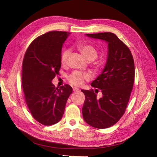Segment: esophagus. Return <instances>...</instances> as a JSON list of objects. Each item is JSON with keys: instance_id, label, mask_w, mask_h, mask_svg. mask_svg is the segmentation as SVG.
Here are the masks:
<instances>
[{"instance_id": "esophagus-1", "label": "esophagus", "mask_w": 157, "mask_h": 157, "mask_svg": "<svg viewBox=\"0 0 157 157\" xmlns=\"http://www.w3.org/2000/svg\"><path fill=\"white\" fill-rule=\"evenodd\" d=\"M73 92H79V90L78 88H73Z\"/></svg>"}]
</instances>
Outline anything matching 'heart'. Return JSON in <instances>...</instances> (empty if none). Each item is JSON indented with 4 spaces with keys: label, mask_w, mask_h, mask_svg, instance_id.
I'll list each match as a JSON object with an SVG mask.
<instances>
[{
    "label": "heart",
    "mask_w": 157,
    "mask_h": 157,
    "mask_svg": "<svg viewBox=\"0 0 157 157\" xmlns=\"http://www.w3.org/2000/svg\"><path fill=\"white\" fill-rule=\"evenodd\" d=\"M78 51L88 61H92L98 56V51L95 47L88 44H80L78 46ZM69 55V50L63 51L61 56V62L62 65H65ZM88 76L83 73L75 71L69 77V81L73 86H79L83 84L85 79H88Z\"/></svg>",
    "instance_id": "b5f03b06"
}]
</instances>
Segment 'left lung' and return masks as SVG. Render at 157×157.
<instances>
[{"label": "left lung", "instance_id": "8db88e82", "mask_svg": "<svg viewBox=\"0 0 157 157\" xmlns=\"http://www.w3.org/2000/svg\"><path fill=\"white\" fill-rule=\"evenodd\" d=\"M86 36L108 44L105 67L91 84L92 87L101 90L102 96L97 98L93 90H81L86 96L82 108L84 121L94 128L105 129L115 124L125 111L134 86V59L128 46L113 33Z\"/></svg>", "mask_w": 157, "mask_h": 157}]
</instances>
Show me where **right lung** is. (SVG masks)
Returning <instances> with one entry per match:
<instances>
[{
  "instance_id": "add662e5",
  "label": "right lung",
  "mask_w": 157,
  "mask_h": 157,
  "mask_svg": "<svg viewBox=\"0 0 157 157\" xmlns=\"http://www.w3.org/2000/svg\"><path fill=\"white\" fill-rule=\"evenodd\" d=\"M69 32L52 31L38 36L29 46L22 66V87L26 104L36 121L51 125L61 119L72 93L68 84L55 88L52 80L59 75L63 43Z\"/></svg>"
}]
</instances>
